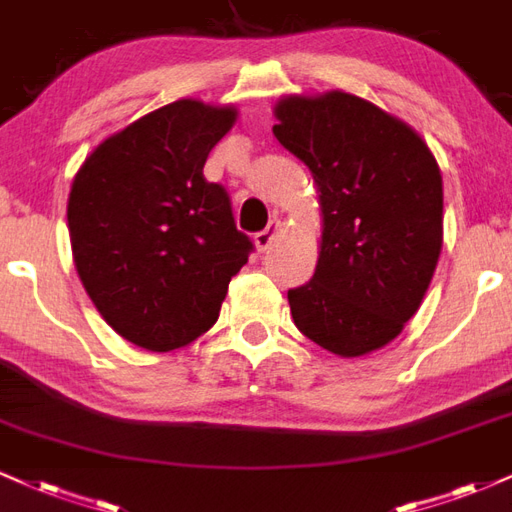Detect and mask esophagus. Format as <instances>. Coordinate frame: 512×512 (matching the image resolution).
Returning <instances> with one entry per match:
<instances>
[{
  "label": "esophagus",
  "mask_w": 512,
  "mask_h": 512,
  "mask_svg": "<svg viewBox=\"0 0 512 512\" xmlns=\"http://www.w3.org/2000/svg\"><path fill=\"white\" fill-rule=\"evenodd\" d=\"M279 233H281V223L279 221H269V226L255 236L257 250L264 252V250L272 248V245L276 243V238H279Z\"/></svg>",
  "instance_id": "1"
}]
</instances>
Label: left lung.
Listing matches in <instances>:
<instances>
[{
  "label": "left lung",
  "mask_w": 512,
  "mask_h": 512,
  "mask_svg": "<svg viewBox=\"0 0 512 512\" xmlns=\"http://www.w3.org/2000/svg\"><path fill=\"white\" fill-rule=\"evenodd\" d=\"M274 137L313 173L322 240L289 291L296 327L332 354L383 349L424 301L443 248V178L407 122L344 91L284 96Z\"/></svg>",
  "instance_id": "8db88e82"
}]
</instances>
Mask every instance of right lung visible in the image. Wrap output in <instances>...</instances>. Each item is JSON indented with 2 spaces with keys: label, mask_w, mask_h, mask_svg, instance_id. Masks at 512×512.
Instances as JSON below:
<instances>
[{
  "label": "right lung",
  "mask_w": 512,
  "mask_h": 512,
  "mask_svg": "<svg viewBox=\"0 0 512 512\" xmlns=\"http://www.w3.org/2000/svg\"><path fill=\"white\" fill-rule=\"evenodd\" d=\"M236 117L233 105L168 103L98 144L74 175L76 272L103 320L142 349L195 342L248 262L228 192L202 173Z\"/></svg>",
  "instance_id": "1"
}]
</instances>
